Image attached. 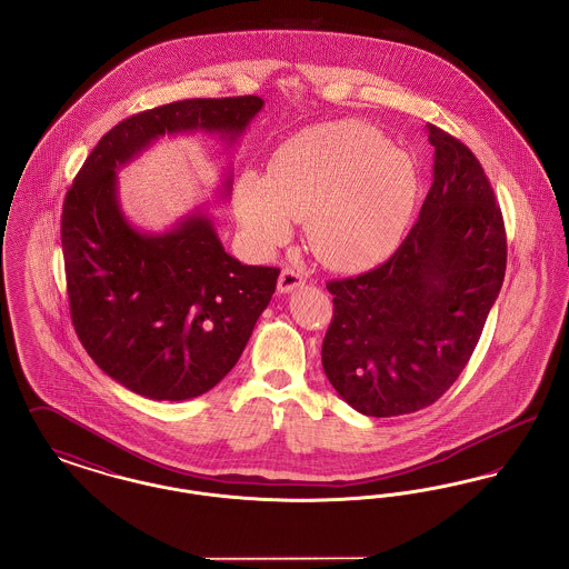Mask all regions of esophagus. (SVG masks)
<instances>
[{"instance_id": "esophagus-1", "label": "esophagus", "mask_w": 569, "mask_h": 569, "mask_svg": "<svg viewBox=\"0 0 569 569\" xmlns=\"http://www.w3.org/2000/svg\"><path fill=\"white\" fill-rule=\"evenodd\" d=\"M305 283V279H302V274L300 272L295 271V269H290V267H286L281 274H279V281H277V290L281 292V295H290V292H295L297 288H300Z\"/></svg>"}]
</instances>
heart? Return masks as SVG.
<instances>
[{
    "instance_id": "b5f03b06",
    "label": "heart",
    "mask_w": 569,
    "mask_h": 569,
    "mask_svg": "<svg viewBox=\"0 0 569 569\" xmlns=\"http://www.w3.org/2000/svg\"><path fill=\"white\" fill-rule=\"evenodd\" d=\"M416 163L362 121H337L286 140L269 174L244 170L234 207L247 237L277 249L307 219V241L335 271H367L403 241L418 202Z\"/></svg>"
}]
</instances>
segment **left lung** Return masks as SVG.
I'll list each match as a JSON object with an SVG mask.
<instances>
[{"label":"left lung","mask_w":569,"mask_h":569,"mask_svg":"<svg viewBox=\"0 0 569 569\" xmlns=\"http://www.w3.org/2000/svg\"><path fill=\"white\" fill-rule=\"evenodd\" d=\"M433 186L406 241L373 271L328 281L326 378L373 418L435 403L478 346L506 274V228L476 156L427 123Z\"/></svg>","instance_id":"1"}]
</instances>
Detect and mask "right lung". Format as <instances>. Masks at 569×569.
Segmentation results:
<instances>
[{"label":"right lung","instance_id":"add662e5","mask_svg":"<svg viewBox=\"0 0 569 569\" xmlns=\"http://www.w3.org/2000/svg\"><path fill=\"white\" fill-rule=\"evenodd\" d=\"M262 107V98L241 96L144 110L102 136L66 193L72 325L93 362L140 397L188 401L226 378L271 302L279 269L232 258L202 207L163 232L136 228L117 172L162 136L202 132L234 144ZM217 191L230 196V172Z\"/></svg>","mask_w":569,"mask_h":569}]
</instances>
